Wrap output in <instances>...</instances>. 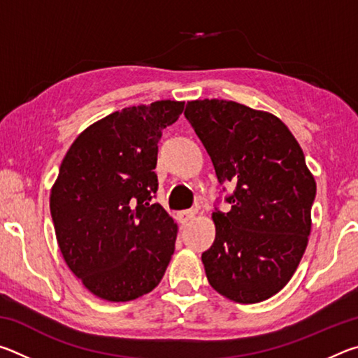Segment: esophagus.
<instances>
[{
    "label": "esophagus",
    "instance_id": "1",
    "mask_svg": "<svg viewBox=\"0 0 358 358\" xmlns=\"http://www.w3.org/2000/svg\"><path fill=\"white\" fill-rule=\"evenodd\" d=\"M178 216V221L181 224H186L189 222L194 216H196V210H185V211H180V213L177 215Z\"/></svg>",
    "mask_w": 358,
    "mask_h": 358
}]
</instances>
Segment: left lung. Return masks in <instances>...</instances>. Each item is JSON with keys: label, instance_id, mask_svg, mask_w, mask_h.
<instances>
[{"label": "left lung", "instance_id": "8db88e82", "mask_svg": "<svg viewBox=\"0 0 358 358\" xmlns=\"http://www.w3.org/2000/svg\"><path fill=\"white\" fill-rule=\"evenodd\" d=\"M185 117L208 151L220 183L235 191L211 220L216 237L202 254L216 292L264 301L286 286L306 250L316 181L292 132L273 113L224 99L189 101Z\"/></svg>", "mask_w": 358, "mask_h": 358}]
</instances>
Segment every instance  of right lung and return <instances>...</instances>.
<instances>
[{
  "mask_svg": "<svg viewBox=\"0 0 358 358\" xmlns=\"http://www.w3.org/2000/svg\"><path fill=\"white\" fill-rule=\"evenodd\" d=\"M183 108L166 99L107 115L78 134L59 167L50 192L59 251L102 300L151 292L171 262L177 222L151 199L162 129Z\"/></svg>",
  "mask_w": 358,
  "mask_h": 358,
  "instance_id": "obj_1",
  "label": "right lung"
}]
</instances>
